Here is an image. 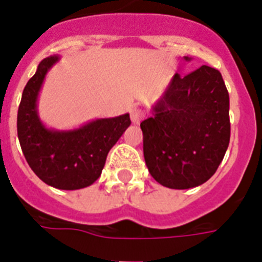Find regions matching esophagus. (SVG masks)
Here are the masks:
<instances>
[{
	"mask_svg": "<svg viewBox=\"0 0 262 262\" xmlns=\"http://www.w3.org/2000/svg\"><path fill=\"white\" fill-rule=\"evenodd\" d=\"M145 117V111L141 109V107H135L133 111L130 112V118H132V122L135 125H138L144 120Z\"/></svg>",
	"mask_w": 262,
	"mask_h": 262,
	"instance_id": "34e87169",
	"label": "esophagus"
}]
</instances>
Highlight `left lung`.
Returning a JSON list of instances; mask_svg holds the SVG:
<instances>
[{"instance_id":"8db88e82","label":"left lung","mask_w":262,"mask_h":262,"mask_svg":"<svg viewBox=\"0 0 262 262\" xmlns=\"http://www.w3.org/2000/svg\"><path fill=\"white\" fill-rule=\"evenodd\" d=\"M141 130L145 162L158 184L189 189L208 181L230 138L229 93L221 73L206 65L185 77L176 73Z\"/></svg>"}]
</instances>
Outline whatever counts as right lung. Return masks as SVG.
Masks as SVG:
<instances>
[{
    "label": "right lung",
    "mask_w": 262,
    "mask_h": 262,
    "mask_svg": "<svg viewBox=\"0 0 262 262\" xmlns=\"http://www.w3.org/2000/svg\"><path fill=\"white\" fill-rule=\"evenodd\" d=\"M58 61L43 58L23 92L17 114V133L32 170L45 184L63 190L92 185L101 176L106 156L130 125L129 114L100 118L74 130H53L41 122L37 98L46 73Z\"/></svg>",
    "instance_id": "add662e5"
}]
</instances>
